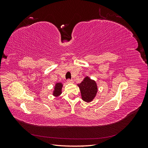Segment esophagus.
Returning <instances> with one entry per match:
<instances>
[{
  "label": "esophagus",
  "instance_id": "obj_1",
  "mask_svg": "<svg viewBox=\"0 0 148 148\" xmlns=\"http://www.w3.org/2000/svg\"><path fill=\"white\" fill-rule=\"evenodd\" d=\"M66 82L68 83H73V81L72 79H67Z\"/></svg>",
  "mask_w": 148,
  "mask_h": 148
}]
</instances>
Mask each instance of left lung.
<instances>
[{
	"label": "left lung",
	"instance_id": "left-lung-1",
	"mask_svg": "<svg viewBox=\"0 0 148 148\" xmlns=\"http://www.w3.org/2000/svg\"><path fill=\"white\" fill-rule=\"evenodd\" d=\"M78 86L84 101L90 102L95 99L97 92V84L95 80L91 79L89 77H86L81 83L78 84Z\"/></svg>",
	"mask_w": 148,
	"mask_h": 148
}]
</instances>
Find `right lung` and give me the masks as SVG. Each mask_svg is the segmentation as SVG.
<instances>
[{"label": "right lung", "instance_id": "add662e5", "mask_svg": "<svg viewBox=\"0 0 148 148\" xmlns=\"http://www.w3.org/2000/svg\"><path fill=\"white\" fill-rule=\"evenodd\" d=\"M62 86H63V84L62 83H57L54 88H53V91L52 95L53 96H55L56 97H59L61 94H62Z\"/></svg>", "mask_w": 148, "mask_h": 148}]
</instances>
